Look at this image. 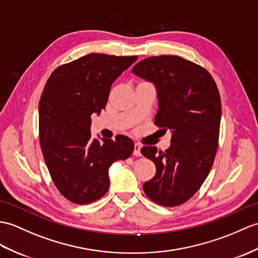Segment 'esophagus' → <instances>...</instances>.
<instances>
[{"label": "esophagus", "instance_id": "esophagus-1", "mask_svg": "<svg viewBox=\"0 0 258 258\" xmlns=\"http://www.w3.org/2000/svg\"><path fill=\"white\" fill-rule=\"evenodd\" d=\"M141 145H140V144L139 143H135L134 144V155H135V156H141Z\"/></svg>", "mask_w": 258, "mask_h": 258}]
</instances>
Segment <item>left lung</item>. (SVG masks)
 Masks as SVG:
<instances>
[{"instance_id": "obj_1", "label": "left lung", "mask_w": 258, "mask_h": 258, "mask_svg": "<svg viewBox=\"0 0 258 258\" xmlns=\"http://www.w3.org/2000/svg\"><path fill=\"white\" fill-rule=\"evenodd\" d=\"M132 73L153 82L157 90L155 124L171 131L165 152L144 146L141 152L156 166V173L143 184L145 195L164 207L188 201L206 180L217 154L221 98L212 76L178 56L149 57Z\"/></svg>"}]
</instances>
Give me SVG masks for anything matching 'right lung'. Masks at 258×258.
I'll return each mask as SVG.
<instances>
[{
	"mask_svg": "<svg viewBox=\"0 0 258 258\" xmlns=\"http://www.w3.org/2000/svg\"><path fill=\"white\" fill-rule=\"evenodd\" d=\"M137 56L89 53L59 66L39 101V142L48 171L66 199L77 205L99 200L109 189V168L128 158L134 143L91 140V114L105 109L113 81Z\"/></svg>",
	"mask_w": 258,
	"mask_h": 258,
	"instance_id": "add662e5",
	"label": "right lung"
}]
</instances>
